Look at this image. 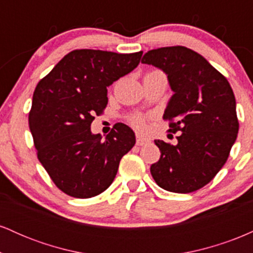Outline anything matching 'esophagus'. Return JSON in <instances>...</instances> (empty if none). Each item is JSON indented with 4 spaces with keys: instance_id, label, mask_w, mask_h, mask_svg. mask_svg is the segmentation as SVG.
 I'll use <instances>...</instances> for the list:
<instances>
[{
    "instance_id": "34e87169",
    "label": "esophagus",
    "mask_w": 253,
    "mask_h": 253,
    "mask_svg": "<svg viewBox=\"0 0 253 253\" xmlns=\"http://www.w3.org/2000/svg\"><path fill=\"white\" fill-rule=\"evenodd\" d=\"M149 143H150V140L147 138H144V136H141V135L136 136V145H138V146H143V145H146Z\"/></svg>"
}]
</instances>
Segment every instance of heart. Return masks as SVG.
<instances>
[{
	"label": "heart",
	"mask_w": 253,
	"mask_h": 253,
	"mask_svg": "<svg viewBox=\"0 0 253 253\" xmlns=\"http://www.w3.org/2000/svg\"><path fill=\"white\" fill-rule=\"evenodd\" d=\"M130 124H132V126L138 130H144L146 128L147 125L146 119L141 117V115H134V117L130 118Z\"/></svg>",
	"instance_id": "1"
}]
</instances>
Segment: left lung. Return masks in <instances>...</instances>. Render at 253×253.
Here are the masks:
<instances>
[{"label": "left lung", "mask_w": 253, "mask_h": 253, "mask_svg": "<svg viewBox=\"0 0 253 253\" xmlns=\"http://www.w3.org/2000/svg\"><path fill=\"white\" fill-rule=\"evenodd\" d=\"M143 64L165 72L173 91L163 119L178 143L155 140L161 158L151 165L157 184L187 194L205 187L227 161L239 129L236 97L228 81L201 54L170 46L144 54Z\"/></svg>", "instance_id": "1"}]
</instances>
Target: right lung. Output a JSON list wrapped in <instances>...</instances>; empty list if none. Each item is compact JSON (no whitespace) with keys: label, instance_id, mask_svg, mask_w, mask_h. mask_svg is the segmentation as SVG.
I'll use <instances>...</instances> for the list:
<instances>
[{"label":"right lung","instance_id":"right-lung-1","mask_svg":"<svg viewBox=\"0 0 253 253\" xmlns=\"http://www.w3.org/2000/svg\"><path fill=\"white\" fill-rule=\"evenodd\" d=\"M143 52L75 50L38 83L28 124L38 159L60 190L77 199L103 193L121 158L134 146V132L115 124L102 139L90 126L108 103L107 86L129 74Z\"/></svg>","mask_w":253,"mask_h":253}]
</instances>
